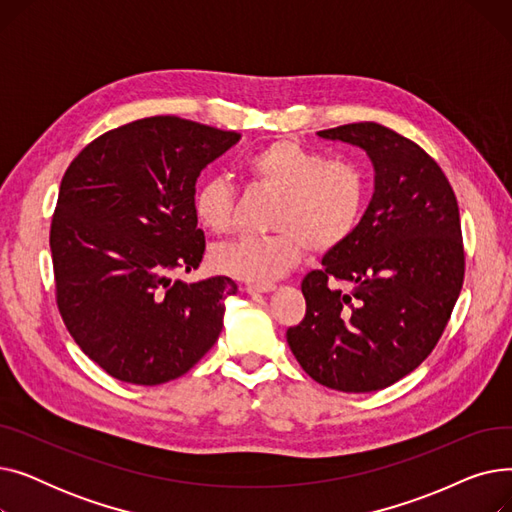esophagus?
<instances>
[{
    "instance_id": "esophagus-1",
    "label": "esophagus",
    "mask_w": 512,
    "mask_h": 512,
    "mask_svg": "<svg viewBox=\"0 0 512 512\" xmlns=\"http://www.w3.org/2000/svg\"><path fill=\"white\" fill-rule=\"evenodd\" d=\"M245 290H247L249 294H263V292L276 290V286H274V284H247Z\"/></svg>"
}]
</instances>
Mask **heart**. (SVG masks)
<instances>
[{
    "label": "heart",
    "mask_w": 512,
    "mask_h": 512,
    "mask_svg": "<svg viewBox=\"0 0 512 512\" xmlns=\"http://www.w3.org/2000/svg\"><path fill=\"white\" fill-rule=\"evenodd\" d=\"M245 180L278 197L270 236H240L213 251L215 270L253 284L286 276L305 249L324 255L351 238L361 222L367 180L348 159H326L297 141L267 143L240 161ZM199 224L226 234L234 226V193L224 180H207L195 195Z\"/></svg>",
    "instance_id": "obj_1"
}]
</instances>
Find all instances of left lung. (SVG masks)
<instances>
[{
	"label": "left lung",
	"instance_id": "obj_1",
	"mask_svg": "<svg viewBox=\"0 0 512 512\" xmlns=\"http://www.w3.org/2000/svg\"><path fill=\"white\" fill-rule=\"evenodd\" d=\"M319 137L365 149L375 193L351 238L305 276L307 311L286 340L321 386L375 392L417 369L448 324L465 278L459 203L436 159L380 122Z\"/></svg>",
	"mask_w": 512,
	"mask_h": 512
}]
</instances>
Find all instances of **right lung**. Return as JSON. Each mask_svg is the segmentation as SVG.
Listing matches in <instances>:
<instances>
[{
    "mask_svg": "<svg viewBox=\"0 0 512 512\" xmlns=\"http://www.w3.org/2000/svg\"><path fill=\"white\" fill-rule=\"evenodd\" d=\"M238 139L151 116L103 132L68 166L49 230L56 303L80 351L112 378L166 384L218 340L236 282L172 274L203 261L195 182Z\"/></svg>",
    "mask_w": 512,
    "mask_h": 512,
    "instance_id": "obj_1",
    "label": "right lung"
}]
</instances>
